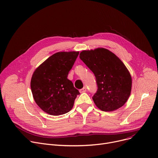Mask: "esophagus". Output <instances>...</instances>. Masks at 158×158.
Here are the masks:
<instances>
[{"label":"esophagus","mask_w":158,"mask_h":158,"mask_svg":"<svg viewBox=\"0 0 158 158\" xmlns=\"http://www.w3.org/2000/svg\"><path fill=\"white\" fill-rule=\"evenodd\" d=\"M86 90H87L86 87H84L83 88L79 90V91H80V93H85V92L86 91Z\"/></svg>","instance_id":"1"}]
</instances>
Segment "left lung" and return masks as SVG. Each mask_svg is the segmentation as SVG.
I'll list each match as a JSON object with an SVG mask.
<instances>
[{
    "label": "left lung",
    "mask_w": 158,
    "mask_h": 158,
    "mask_svg": "<svg viewBox=\"0 0 158 158\" xmlns=\"http://www.w3.org/2000/svg\"><path fill=\"white\" fill-rule=\"evenodd\" d=\"M79 57L93 72L97 90L92 98L102 111H113L128 100L131 77L128 69L113 52L104 48L82 51Z\"/></svg>",
    "instance_id": "1"
}]
</instances>
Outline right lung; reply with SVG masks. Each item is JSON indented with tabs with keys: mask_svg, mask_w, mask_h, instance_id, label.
<instances>
[{
	"mask_svg": "<svg viewBox=\"0 0 158 158\" xmlns=\"http://www.w3.org/2000/svg\"><path fill=\"white\" fill-rule=\"evenodd\" d=\"M79 52H58L49 57L34 72L30 86L35 102L45 112L64 114L73 107L79 91L67 79Z\"/></svg>",
	"mask_w": 158,
	"mask_h": 158,
	"instance_id": "add662e5",
	"label": "right lung"
}]
</instances>
